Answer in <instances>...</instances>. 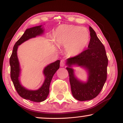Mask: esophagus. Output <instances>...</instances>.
Instances as JSON below:
<instances>
[{"label": "esophagus", "mask_w": 123, "mask_h": 123, "mask_svg": "<svg viewBox=\"0 0 123 123\" xmlns=\"http://www.w3.org/2000/svg\"><path fill=\"white\" fill-rule=\"evenodd\" d=\"M65 64H64V61L63 60H62L60 62V66L61 67H64Z\"/></svg>", "instance_id": "34e87169"}]
</instances>
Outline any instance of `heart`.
Returning <instances> with one entry per match:
<instances>
[{
	"instance_id": "b5f03b06",
	"label": "heart",
	"mask_w": 123,
	"mask_h": 123,
	"mask_svg": "<svg viewBox=\"0 0 123 123\" xmlns=\"http://www.w3.org/2000/svg\"><path fill=\"white\" fill-rule=\"evenodd\" d=\"M54 39L57 45L64 47L68 55L74 56L86 48L90 40V34L84 27L63 24L55 30Z\"/></svg>"
}]
</instances>
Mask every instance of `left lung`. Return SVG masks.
I'll use <instances>...</instances> for the list:
<instances>
[{"instance_id":"8db88e82","label":"left lung","mask_w":123,"mask_h":123,"mask_svg":"<svg viewBox=\"0 0 123 123\" xmlns=\"http://www.w3.org/2000/svg\"><path fill=\"white\" fill-rule=\"evenodd\" d=\"M89 29L91 38L88 49L66 60L73 96L79 101L90 100L96 97L107 79L108 59L105 47L92 28L89 26ZM73 66H80L86 70V82L77 78Z\"/></svg>"}]
</instances>
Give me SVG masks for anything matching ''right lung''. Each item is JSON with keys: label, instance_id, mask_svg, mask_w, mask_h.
Returning <instances> with one entry per match:
<instances>
[{"label": "right lung", "instance_id": "obj_1", "mask_svg": "<svg viewBox=\"0 0 123 123\" xmlns=\"http://www.w3.org/2000/svg\"><path fill=\"white\" fill-rule=\"evenodd\" d=\"M42 25L27 29L22 36L14 44L10 59L11 67V78L17 92L20 97L34 102H42L47 99L49 93V86L54 75L60 68V60H57L45 67L43 70L44 81L41 87L36 90L27 89L23 86L20 80L21 67L17 56L18 47L24 42L37 36L42 35L44 29Z\"/></svg>", "mask_w": 123, "mask_h": 123}]
</instances>
